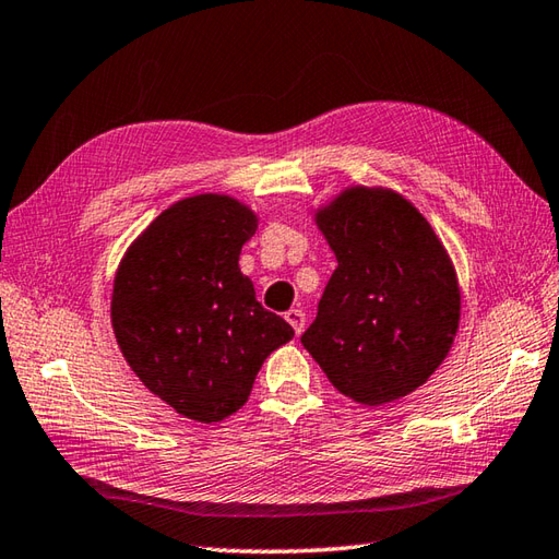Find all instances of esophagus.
Here are the masks:
<instances>
[{"label": "esophagus", "mask_w": 559, "mask_h": 559, "mask_svg": "<svg viewBox=\"0 0 559 559\" xmlns=\"http://www.w3.org/2000/svg\"><path fill=\"white\" fill-rule=\"evenodd\" d=\"M284 318H287V323L294 328L296 335L304 333V328H306V313H304L301 309H292V311L284 313Z\"/></svg>", "instance_id": "esophagus-1"}]
</instances>
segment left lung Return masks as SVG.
Instances as JSON below:
<instances>
[{"instance_id":"1","label":"left lung","mask_w":559,"mask_h":559,"mask_svg":"<svg viewBox=\"0 0 559 559\" xmlns=\"http://www.w3.org/2000/svg\"><path fill=\"white\" fill-rule=\"evenodd\" d=\"M318 226L337 267L301 345L352 401L383 405L413 393L449 355L459 328L447 250L391 190L352 188L318 212Z\"/></svg>"}]
</instances>
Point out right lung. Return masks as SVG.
Segmentation results:
<instances>
[{"label": "right lung", "mask_w": 559, "mask_h": 559, "mask_svg": "<svg viewBox=\"0 0 559 559\" xmlns=\"http://www.w3.org/2000/svg\"><path fill=\"white\" fill-rule=\"evenodd\" d=\"M255 214L198 195L158 214L122 258L112 330L132 371L176 413L219 423L241 407L292 325L263 309L238 255Z\"/></svg>", "instance_id": "obj_1"}]
</instances>
